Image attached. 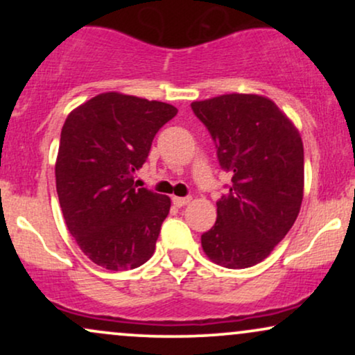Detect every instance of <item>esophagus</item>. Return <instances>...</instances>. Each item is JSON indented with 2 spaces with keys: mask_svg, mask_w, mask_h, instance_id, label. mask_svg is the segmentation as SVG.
Segmentation results:
<instances>
[{
  "mask_svg": "<svg viewBox=\"0 0 355 355\" xmlns=\"http://www.w3.org/2000/svg\"><path fill=\"white\" fill-rule=\"evenodd\" d=\"M190 200H191L190 197H173V198H172V202H173L175 207H185V205H189Z\"/></svg>",
  "mask_w": 355,
  "mask_h": 355,
  "instance_id": "1",
  "label": "esophagus"
}]
</instances>
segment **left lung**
I'll list each match as a JSON object with an SVG mask.
<instances>
[{"instance_id":"1","label":"left lung","mask_w":355,"mask_h":355,"mask_svg":"<svg viewBox=\"0 0 355 355\" xmlns=\"http://www.w3.org/2000/svg\"><path fill=\"white\" fill-rule=\"evenodd\" d=\"M232 172L217 202V222L202 235L211 262L247 268L270 255L294 225L304 198V145L291 118L270 98L229 93L191 103Z\"/></svg>"}]
</instances>
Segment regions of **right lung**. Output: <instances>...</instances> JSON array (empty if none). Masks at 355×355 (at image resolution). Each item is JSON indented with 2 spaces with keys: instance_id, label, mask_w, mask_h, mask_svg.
<instances>
[{
  "instance_id": "right-lung-1",
  "label": "right lung",
  "mask_w": 355,
  "mask_h": 355,
  "mask_svg": "<svg viewBox=\"0 0 355 355\" xmlns=\"http://www.w3.org/2000/svg\"><path fill=\"white\" fill-rule=\"evenodd\" d=\"M178 110L118 92L76 107L61 128L56 191L68 230L85 255L108 270H130L153 255L170 197L137 189L133 175L158 130Z\"/></svg>"
}]
</instances>
